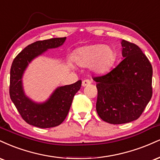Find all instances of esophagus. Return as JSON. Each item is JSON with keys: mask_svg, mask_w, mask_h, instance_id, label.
Returning <instances> with one entry per match:
<instances>
[{"mask_svg": "<svg viewBox=\"0 0 160 160\" xmlns=\"http://www.w3.org/2000/svg\"><path fill=\"white\" fill-rule=\"evenodd\" d=\"M91 83V82L89 79H85L82 82V86H83V87H85V86L89 85Z\"/></svg>", "mask_w": 160, "mask_h": 160, "instance_id": "34e87169", "label": "esophagus"}]
</instances>
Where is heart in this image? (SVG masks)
<instances>
[{"label":"heart","mask_w":160,"mask_h":160,"mask_svg":"<svg viewBox=\"0 0 160 160\" xmlns=\"http://www.w3.org/2000/svg\"><path fill=\"white\" fill-rule=\"evenodd\" d=\"M75 63L81 67H88L92 72L103 74L109 70L116 59L112 47L103 44L82 46L74 54Z\"/></svg>","instance_id":"obj_1"}]
</instances>
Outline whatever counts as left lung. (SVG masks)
I'll use <instances>...</instances> for the list:
<instances>
[{
    "label": "left lung",
    "mask_w": 160,
    "mask_h": 160,
    "mask_svg": "<svg viewBox=\"0 0 160 160\" xmlns=\"http://www.w3.org/2000/svg\"><path fill=\"white\" fill-rule=\"evenodd\" d=\"M123 61L105 76L95 77L96 108L102 121L121 124L137 120L152 97L153 69L141 48L121 41Z\"/></svg>",
    "instance_id": "8db88e82"
}]
</instances>
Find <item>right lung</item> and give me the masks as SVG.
Segmentation results:
<instances>
[{
    "mask_svg": "<svg viewBox=\"0 0 160 160\" xmlns=\"http://www.w3.org/2000/svg\"><path fill=\"white\" fill-rule=\"evenodd\" d=\"M66 38L37 41L25 47L12 61L9 96L22 118L30 125L39 128H51L61 124L68 114L73 97L82 86V81L78 80L74 84L58 87L43 102L32 100L24 93L22 78L29 63L47 50L61 46Z\"/></svg>",
    "mask_w": 160,
    "mask_h": 160,
    "instance_id": "add662e5",
    "label": "right lung"
}]
</instances>
